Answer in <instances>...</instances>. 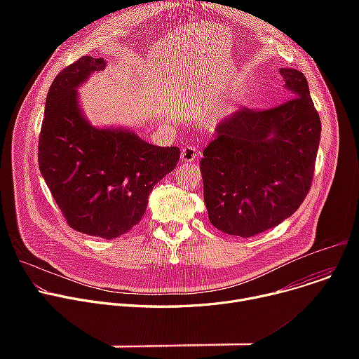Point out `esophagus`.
<instances>
[{
  "label": "esophagus",
  "mask_w": 359,
  "mask_h": 359,
  "mask_svg": "<svg viewBox=\"0 0 359 359\" xmlns=\"http://www.w3.org/2000/svg\"><path fill=\"white\" fill-rule=\"evenodd\" d=\"M198 156V151L196 147L193 146H186L183 150H182V162H186V163H191L196 161V158Z\"/></svg>",
  "instance_id": "obj_1"
}]
</instances>
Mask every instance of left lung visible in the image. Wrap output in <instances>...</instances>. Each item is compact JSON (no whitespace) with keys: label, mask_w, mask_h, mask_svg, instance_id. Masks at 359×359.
I'll return each instance as SVG.
<instances>
[{"label":"left lung","mask_w":359,"mask_h":359,"mask_svg":"<svg viewBox=\"0 0 359 359\" xmlns=\"http://www.w3.org/2000/svg\"><path fill=\"white\" fill-rule=\"evenodd\" d=\"M290 99L269 109H238L203 150L200 172L209 220L252 237L288 219L310 191L321 121L302 72L281 68Z\"/></svg>","instance_id":"left-lung-1"}]
</instances>
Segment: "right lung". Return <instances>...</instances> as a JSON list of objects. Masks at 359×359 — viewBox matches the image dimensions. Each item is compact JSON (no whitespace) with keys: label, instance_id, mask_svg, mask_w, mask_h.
I'll list each match as a JSON object with an SVG mask.
<instances>
[{"label":"right lung","instance_id":"1","mask_svg":"<svg viewBox=\"0 0 359 359\" xmlns=\"http://www.w3.org/2000/svg\"><path fill=\"white\" fill-rule=\"evenodd\" d=\"M105 67L86 55L50 83L38 163L69 227L111 240L142 220L153 186L177 166L180 149L150 144L126 129L95 128L83 118L76 88Z\"/></svg>","mask_w":359,"mask_h":359}]
</instances>
